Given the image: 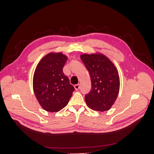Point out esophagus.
<instances>
[{
	"label": "esophagus",
	"mask_w": 154,
	"mask_h": 154,
	"mask_svg": "<svg viewBox=\"0 0 154 154\" xmlns=\"http://www.w3.org/2000/svg\"><path fill=\"white\" fill-rule=\"evenodd\" d=\"M74 88H75V89L76 91L79 90V88H80V85H79V84H76V85H74Z\"/></svg>",
	"instance_id": "esophagus-1"
}]
</instances>
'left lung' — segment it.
I'll use <instances>...</instances> for the list:
<instances>
[{
  "mask_svg": "<svg viewBox=\"0 0 154 154\" xmlns=\"http://www.w3.org/2000/svg\"><path fill=\"white\" fill-rule=\"evenodd\" d=\"M91 76L92 87L85 95L88 107L94 110H109L116 102L119 92L120 78L112 62L102 54L80 55Z\"/></svg>",
  "mask_w": 154,
  "mask_h": 154,
  "instance_id": "left-lung-1",
  "label": "left lung"
}]
</instances>
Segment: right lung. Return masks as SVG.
Listing matches in <instances>:
<instances>
[{"mask_svg": "<svg viewBox=\"0 0 154 154\" xmlns=\"http://www.w3.org/2000/svg\"><path fill=\"white\" fill-rule=\"evenodd\" d=\"M67 57L51 52L38 62L33 77L36 98L45 110L59 112L68 104L75 88L63 72Z\"/></svg>", "mask_w": 154, "mask_h": 154, "instance_id": "add662e5", "label": "right lung"}]
</instances>
